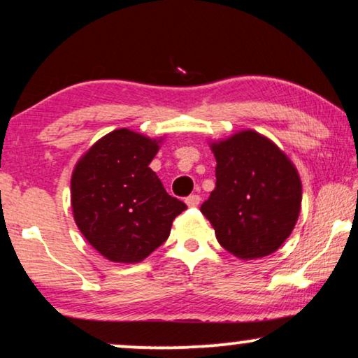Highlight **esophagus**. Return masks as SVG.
Returning a JSON list of instances; mask_svg holds the SVG:
<instances>
[{
  "label": "esophagus",
  "instance_id": "esophagus-1",
  "mask_svg": "<svg viewBox=\"0 0 358 358\" xmlns=\"http://www.w3.org/2000/svg\"><path fill=\"white\" fill-rule=\"evenodd\" d=\"M185 203H187L189 207H197L199 203H201V197L197 196V194H192V196H189L185 199Z\"/></svg>",
  "mask_w": 358,
  "mask_h": 358
}]
</instances>
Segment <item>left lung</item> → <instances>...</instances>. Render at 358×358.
Masks as SVG:
<instances>
[{
	"label": "left lung",
	"instance_id": "left-lung-1",
	"mask_svg": "<svg viewBox=\"0 0 358 358\" xmlns=\"http://www.w3.org/2000/svg\"><path fill=\"white\" fill-rule=\"evenodd\" d=\"M215 189L201 206L219 243L241 259L275 253L301 212L298 171L270 139L240 131L213 143Z\"/></svg>",
	"mask_w": 358,
	"mask_h": 358
}]
</instances>
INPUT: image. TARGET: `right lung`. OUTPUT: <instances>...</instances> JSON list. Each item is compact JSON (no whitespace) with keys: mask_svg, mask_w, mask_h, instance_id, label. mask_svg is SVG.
<instances>
[{"mask_svg":"<svg viewBox=\"0 0 358 358\" xmlns=\"http://www.w3.org/2000/svg\"><path fill=\"white\" fill-rule=\"evenodd\" d=\"M159 141L127 128L95 143L72 174V210L96 252L117 263H138L168 240L187 206L169 196L150 162Z\"/></svg>","mask_w":358,"mask_h":358,"instance_id":"right-lung-1","label":"right lung"}]
</instances>
